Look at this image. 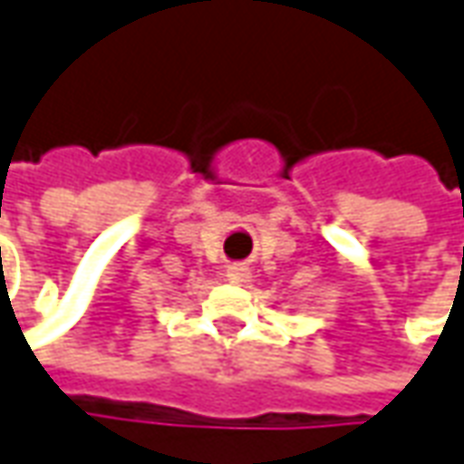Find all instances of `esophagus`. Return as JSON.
I'll return each instance as SVG.
<instances>
[{
    "mask_svg": "<svg viewBox=\"0 0 464 464\" xmlns=\"http://www.w3.org/2000/svg\"><path fill=\"white\" fill-rule=\"evenodd\" d=\"M250 278H253V276H250V270L245 268V266H229V268H227V281L235 283V285H245Z\"/></svg>",
    "mask_w": 464,
    "mask_h": 464,
    "instance_id": "obj_1",
    "label": "esophagus"
}]
</instances>
